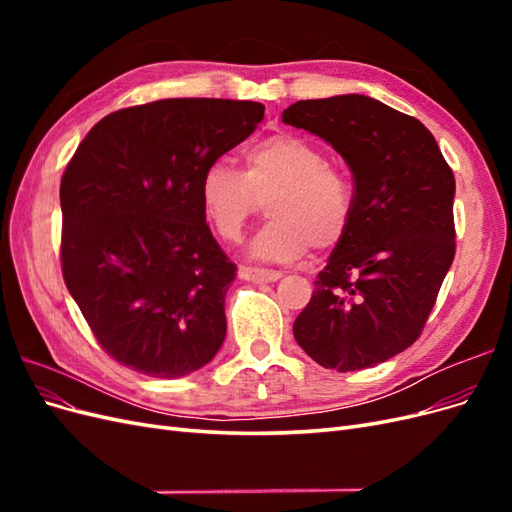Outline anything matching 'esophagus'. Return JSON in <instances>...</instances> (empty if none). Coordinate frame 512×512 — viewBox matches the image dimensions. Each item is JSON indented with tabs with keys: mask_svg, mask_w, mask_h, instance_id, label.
Wrapping results in <instances>:
<instances>
[{
	"mask_svg": "<svg viewBox=\"0 0 512 512\" xmlns=\"http://www.w3.org/2000/svg\"><path fill=\"white\" fill-rule=\"evenodd\" d=\"M239 277L247 282H277L282 277L280 271L262 269V267H241Z\"/></svg>",
	"mask_w": 512,
	"mask_h": 512,
	"instance_id": "obj_1",
	"label": "esophagus"
}]
</instances>
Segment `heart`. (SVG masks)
Instances as JSON below:
<instances>
[{
  "label": "heart",
  "mask_w": 512,
  "mask_h": 512,
  "mask_svg": "<svg viewBox=\"0 0 512 512\" xmlns=\"http://www.w3.org/2000/svg\"><path fill=\"white\" fill-rule=\"evenodd\" d=\"M267 196L271 220L258 230L252 254L292 260L312 250H333L348 235L356 211L352 179L329 164L327 153L299 134H273L243 151V173L209 162L198 200L215 237L237 243Z\"/></svg>",
  "instance_id": "b5f03b06"
}]
</instances>
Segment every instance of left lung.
Here are the masks:
<instances>
[{
	"mask_svg": "<svg viewBox=\"0 0 512 512\" xmlns=\"http://www.w3.org/2000/svg\"><path fill=\"white\" fill-rule=\"evenodd\" d=\"M284 123L318 134L352 170L356 211L292 331L335 371L367 369L423 333L455 258V177L421 121L374 98L299 100Z\"/></svg>",
	"mask_w": 512,
	"mask_h": 512,
	"instance_id": "obj_1",
	"label": "left lung"
}]
</instances>
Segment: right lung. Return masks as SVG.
<instances>
[{"label": "right lung", "instance_id": "add662e5", "mask_svg": "<svg viewBox=\"0 0 512 512\" xmlns=\"http://www.w3.org/2000/svg\"><path fill=\"white\" fill-rule=\"evenodd\" d=\"M262 117L258 102L168 98L119 108L76 147L59 185L61 273L117 363L181 378L220 350L237 265L211 235L198 181Z\"/></svg>", "mask_w": 512, "mask_h": 512}]
</instances>
